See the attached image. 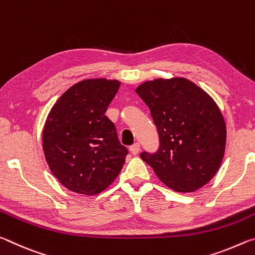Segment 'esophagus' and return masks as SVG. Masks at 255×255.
Segmentation results:
<instances>
[{
  "mask_svg": "<svg viewBox=\"0 0 255 255\" xmlns=\"http://www.w3.org/2000/svg\"><path fill=\"white\" fill-rule=\"evenodd\" d=\"M129 150H130V152H131L133 155H136V154L139 153V150H140V145L138 144V143L132 144V145L130 146V147H129Z\"/></svg>",
  "mask_w": 255,
  "mask_h": 255,
  "instance_id": "esophagus-1",
  "label": "esophagus"
}]
</instances>
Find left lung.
<instances>
[{"label":"left lung","instance_id":"1","mask_svg":"<svg viewBox=\"0 0 255 255\" xmlns=\"http://www.w3.org/2000/svg\"><path fill=\"white\" fill-rule=\"evenodd\" d=\"M149 108L159 147L140 157L158 179L178 192L204 187L225 153L226 125L208 93L183 77L147 81L136 89Z\"/></svg>","mask_w":255,"mask_h":255}]
</instances>
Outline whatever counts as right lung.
Masks as SVG:
<instances>
[{
  "mask_svg": "<svg viewBox=\"0 0 255 255\" xmlns=\"http://www.w3.org/2000/svg\"><path fill=\"white\" fill-rule=\"evenodd\" d=\"M119 86L117 80L81 81L63 93L47 117L42 131L46 161L73 192L98 195L123 169L128 149L105 115Z\"/></svg>",
  "mask_w": 255,
  "mask_h": 255,
  "instance_id": "add662e5",
  "label": "right lung"
}]
</instances>
